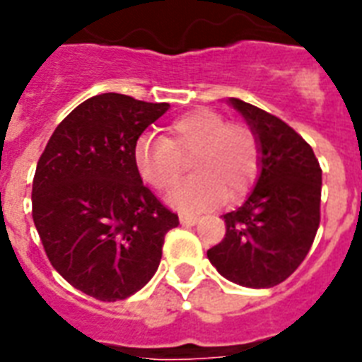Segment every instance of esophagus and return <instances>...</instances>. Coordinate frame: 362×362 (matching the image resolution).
Listing matches in <instances>:
<instances>
[{
  "instance_id": "1",
  "label": "esophagus",
  "mask_w": 362,
  "mask_h": 362,
  "mask_svg": "<svg viewBox=\"0 0 362 362\" xmlns=\"http://www.w3.org/2000/svg\"><path fill=\"white\" fill-rule=\"evenodd\" d=\"M180 222L186 226H193L197 222V216H193V214H180Z\"/></svg>"
}]
</instances>
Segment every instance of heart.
<instances>
[{"instance_id":"b5f03b06","label":"heart","mask_w":362,"mask_h":362,"mask_svg":"<svg viewBox=\"0 0 362 362\" xmlns=\"http://www.w3.org/2000/svg\"><path fill=\"white\" fill-rule=\"evenodd\" d=\"M260 138L245 121H228L216 110H193L176 117L165 138H140L134 163L140 176L159 192L175 186L192 163L195 176L182 182L169 201L184 211H203L239 201L260 170Z\"/></svg>"}]
</instances>
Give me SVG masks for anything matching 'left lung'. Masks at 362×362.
Here are the masks:
<instances>
[{"instance_id":"left-lung-1","label":"left lung","mask_w":362,"mask_h":362,"mask_svg":"<svg viewBox=\"0 0 362 362\" xmlns=\"http://www.w3.org/2000/svg\"><path fill=\"white\" fill-rule=\"evenodd\" d=\"M260 138L262 170L245 205L224 214L226 235L206 250L231 283L269 288L310 252L321 222L322 170L311 146L283 119L231 98Z\"/></svg>"}]
</instances>
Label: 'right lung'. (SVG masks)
I'll return each mask as SVG.
<instances>
[{
  "mask_svg": "<svg viewBox=\"0 0 362 362\" xmlns=\"http://www.w3.org/2000/svg\"><path fill=\"white\" fill-rule=\"evenodd\" d=\"M169 110L104 93L62 119L37 161L32 218L52 267L100 302L125 300L159 267L178 214L144 186L138 136Z\"/></svg>",
  "mask_w": 362,
  "mask_h": 362,
  "instance_id": "obj_1",
  "label": "right lung"
}]
</instances>
